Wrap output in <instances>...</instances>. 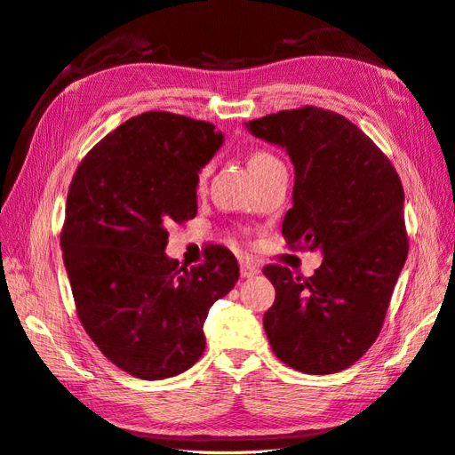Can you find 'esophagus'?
<instances>
[{
  "instance_id": "esophagus-1",
  "label": "esophagus",
  "mask_w": 455,
  "mask_h": 455,
  "mask_svg": "<svg viewBox=\"0 0 455 455\" xmlns=\"http://www.w3.org/2000/svg\"><path fill=\"white\" fill-rule=\"evenodd\" d=\"M258 273H259V267L252 264V261H241V277L251 279V277H256Z\"/></svg>"
}]
</instances>
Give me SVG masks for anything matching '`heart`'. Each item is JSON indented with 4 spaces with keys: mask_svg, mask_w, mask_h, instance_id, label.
<instances>
[{
    "mask_svg": "<svg viewBox=\"0 0 455 455\" xmlns=\"http://www.w3.org/2000/svg\"><path fill=\"white\" fill-rule=\"evenodd\" d=\"M246 164H249L251 174L258 176L259 172H264V171L275 167V164H279V159L273 157L271 154H267V151H254V154H251L249 157H246ZM206 172H209V167L203 169L201 174H199V182L201 184L204 182Z\"/></svg>",
    "mask_w": 455,
    "mask_h": 455,
    "instance_id": "obj_1",
    "label": "heart"
}]
</instances>
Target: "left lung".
Here are the masks:
<instances>
[{"instance_id": "left-lung-1", "label": "left lung", "mask_w": 455, "mask_h": 455, "mask_svg": "<svg viewBox=\"0 0 455 455\" xmlns=\"http://www.w3.org/2000/svg\"><path fill=\"white\" fill-rule=\"evenodd\" d=\"M294 164L288 244L321 251L307 279L267 266L275 304L264 315L273 353L304 374H336L376 341L408 256L404 189L391 161L349 119L306 106L244 123Z\"/></svg>"}]
</instances>
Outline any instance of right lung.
Here are the masks:
<instances>
[{
  "instance_id": "right-lung-1",
  "label": "right lung",
  "mask_w": 455,
  "mask_h": 455,
  "mask_svg": "<svg viewBox=\"0 0 455 455\" xmlns=\"http://www.w3.org/2000/svg\"><path fill=\"white\" fill-rule=\"evenodd\" d=\"M222 144L211 123L146 112L96 144L70 184L60 246L79 321L134 378L194 366L209 309L239 279L222 246L191 269L164 254L169 228L196 218L199 172Z\"/></svg>"
}]
</instances>
